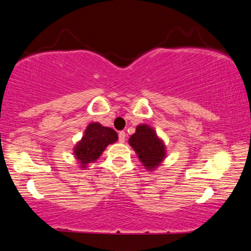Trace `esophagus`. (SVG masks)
<instances>
[{
  "label": "esophagus",
  "instance_id": "1",
  "mask_svg": "<svg viewBox=\"0 0 251 251\" xmlns=\"http://www.w3.org/2000/svg\"><path fill=\"white\" fill-rule=\"evenodd\" d=\"M126 137V133L125 131H120L119 132V142L120 143H125Z\"/></svg>",
  "mask_w": 251,
  "mask_h": 251
}]
</instances>
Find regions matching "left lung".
Returning a JSON list of instances; mask_svg holds the SVG:
<instances>
[{"mask_svg": "<svg viewBox=\"0 0 251 251\" xmlns=\"http://www.w3.org/2000/svg\"><path fill=\"white\" fill-rule=\"evenodd\" d=\"M129 145L149 171L156 170L167 157L166 143L154 128L146 123L136 126L135 133L129 138Z\"/></svg>", "mask_w": 251, "mask_h": 251, "instance_id": "left-lung-1", "label": "left lung"}]
</instances>
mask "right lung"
Masks as SVG:
<instances>
[{
	"label": "right lung",
	"mask_w": 251,
	"mask_h": 251,
	"mask_svg": "<svg viewBox=\"0 0 251 251\" xmlns=\"http://www.w3.org/2000/svg\"><path fill=\"white\" fill-rule=\"evenodd\" d=\"M118 133L114 129L101 126L99 122L89 123L83 136L75 144L73 155L81 169L97 161L106 147L118 142Z\"/></svg>",
	"instance_id": "obj_1"
}]
</instances>
